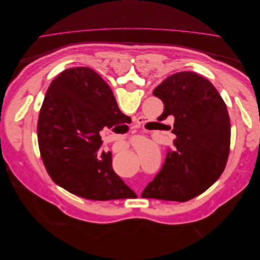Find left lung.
Wrapping results in <instances>:
<instances>
[{"instance_id": "obj_1", "label": "left lung", "mask_w": 260, "mask_h": 260, "mask_svg": "<svg viewBox=\"0 0 260 260\" xmlns=\"http://www.w3.org/2000/svg\"><path fill=\"white\" fill-rule=\"evenodd\" d=\"M153 94L164 103L160 120L175 119L174 146L143 199L185 202L205 192L223 172L231 125L225 103L210 81L192 73L165 79Z\"/></svg>"}]
</instances>
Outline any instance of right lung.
Instances as JSON below:
<instances>
[{
  "instance_id": "add662e5",
  "label": "right lung",
  "mask_w": 260,
  "mask_h": 260,
  "mask_svg": "<svg viewBox=\"0 0 260 260\" xmlns=\"http://www.w3.org/2000/svg\"><path fill=\"white\" fill-rule=\"evenodd\" d=\"M124 117L108 84L88 67L61 72L45 93L38 120V143L55 183L93 201L136 195L112 167V153L102 149L104 128Z\"/></svg>"
}]
</instances>
